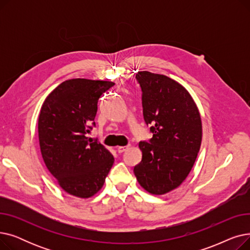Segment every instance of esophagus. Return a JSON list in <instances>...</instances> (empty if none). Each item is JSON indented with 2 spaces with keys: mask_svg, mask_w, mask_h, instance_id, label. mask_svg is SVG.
<instances>
[{
  "mask_svg": "<svg viewBox=\"0 0 250 250\" xmlns=\"http://www.w3.org/2000/svg\"><path fill=\"white\" fill-rule=\"evenodd\" d=\"M127 149H128V146H120V147H117V152L118 153H123L125 150H127Z\"/></svg>",
  "mask_w": 250,
  "mask_h": 250,
  "instance_id": "1",
  "label": "esophagus"
}]
</instances>
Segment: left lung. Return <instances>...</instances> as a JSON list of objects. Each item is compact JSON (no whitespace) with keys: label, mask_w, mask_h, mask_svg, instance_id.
I'll use <instances>...</instances> for the list:
<instances>
[{"label":"left lung","mask_w":250,"mask_h":250,"mask_svg":"<svg viewBox=\"0 0 250 250\" xmlns=\"http://www.w3.org/2000/svg\"><path fill=\"white\" fill-rule=\"evenodd\" d=\"M136 78L153 137L139 143L142 161L134 173L144 189L165 194L186 180L195 162L203 136L201 114L188 91L173 79L148 71Z\"/></svg>","instance_id":"8db88e82"}]
</instances>
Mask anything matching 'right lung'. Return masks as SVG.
I'll list each match as a JSON object with an SVG mask.
<instances>
[{
    "mask_svg": "<svg viewBox=\"0 0 250 250\" xmlns=\"http://www.w3.org/2000/svg\"><path fill=\"white\" fill-rule=\"evenodd\" d=\"M113 82L71 79L45 98L38 117L39 146L48 171L69 194L88 199L103 187L114 158L87 137L100 96Z\"/></svg>",
    "mask_w": 250,
    "mask_h": 250,
    "instance_id": "right-lung-1",
    "label": "right lung"
}]
</instances>
